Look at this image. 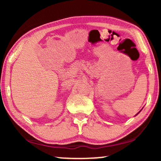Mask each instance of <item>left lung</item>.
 Wrapping results in <instances>:
<instances>
[{
    "instance_id": "1",
    "label": "left lung",
    "mask_w": 161,
    "mask_h": 161,
    "mask_svg": "<svg viewBox=\"0 0 161 161\" xmlns=\"http://www.w3.org/2000/svg\"><path fill=\"white\" fill-rule=\"evenodd\" d=\"M141 111H142V110H141ZM140 111H139V112H138V114H139V113H140ZM138 114H136V115H138Z\"/></svg>"
}]
</instances>
